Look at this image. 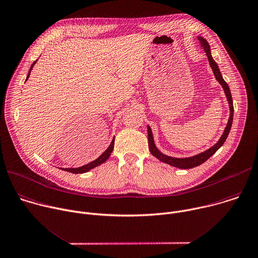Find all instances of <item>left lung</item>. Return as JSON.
Here are the masks:
<instances>
[{
  "label": "left lung",
  "mask_w": 258,
  "mask_h": 258,
  "mask_svg": "<svg viewBox=\"0 0 258 258\" xmlns=\"http://www.w3.org/2000/svg\"><path fill=\"white\" fill-rule=\"evenodd\" d=\"M197 38L200 41L201 47L207 53L210 66H211V68L213 70V73H214V75L216 77V80L220 83V85L222 86V88H223V90L225 92V95H226V98H227V101H228V104H229V108H230V115H229V119H228L227 125H226V127H225V130L223 132V135L221 136L219 141L213 147L209 148L208 150H206V151H204V152H202V153H200L198 155H195L192 157H186V158H175V157H171V156L163 154L157 148V146H156V144L154 142V137H153V133H152V130H151L150 125H147L149 148H150L151 154L154 157H156L158 160H160L161 162L169 164L171 166L179 168V169H190V168L200 166L201 164L206 162L211 156H213L223 146V144L225 143V141H226V139H227V137H228V135L230 133V130H231V126H232V122H233L234 107H233V100H232V95H231V91H230L229 86L225 82V80L223 79V76H222V74L220 72L219 66L217 64V62L215 61V59L212 56L211 46H210L209 42L204 37H202V36H198Z\"/></svg>",
  "instance_id": "1"
}]
</instances>
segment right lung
Here are the masks:
<instances>
[{"label":"right lung","mask_w":258,"mask_h":258,"mask_svg":"<svg viewBox=\"0 0 258 258\" xmlns=\"http://www.w3.org/2000/svg\"><path fill=\"white\" fill-rule=\"evenodd\" d=\"M36 61H37V60H35V61L31 64L30 70H29V72H28V75H27V77H26L25 82L28 80V78H29V76H30V73H31V70L33 69V67H34V64L36 63ZM113 146H114V138L112 139V141H111L110 145L108 146V148H107L97 159L91 161L90 163L85 164V165H83V166H81V167H76V168H62V170L68 171V172H71V173H74V174L88 172V171H90L91 169H93V168H95V167H97V166L103 164V163L109 158V156H110V154H111V152H112V150H113Z\"/></svg>","instance_id":"right-lung-1"}]
</instances>
